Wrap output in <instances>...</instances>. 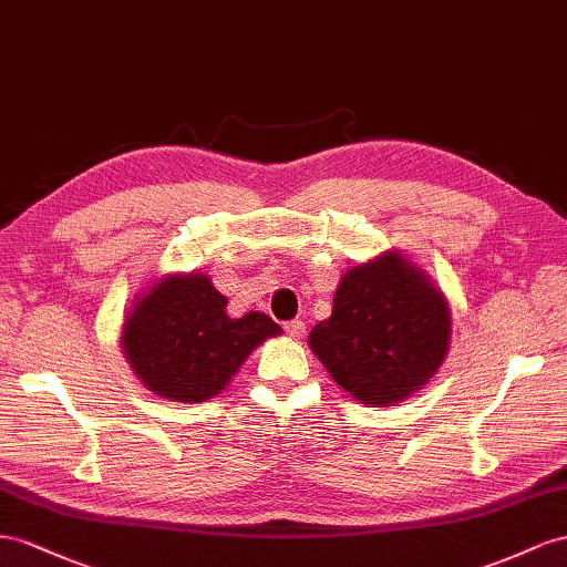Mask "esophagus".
<instances>
[{"mask_svg":"<svg viewBox=\"0 0 567 567\" xmlns=\"http://www.w3.org/2000/svg\"><path fill=\"white\" fill-rule=\"evenodd\" d=\"M285 332L295 339H301L306 334V322L303 320H289L285 322Z\"/></svg>","mask_w":567,"mask_h":567,"instance_id":"1","label":"esophagus"}]
</instances>
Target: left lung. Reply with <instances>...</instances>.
Returning <instances> with one entry per match:
<instances>
[{"instance_id":"obj_1","label":"left lung","mask_w":567,"mask_h":567,"mask_svg":"<svg viewBox=\"0 0 567 567\" xmlns=\"http://www.w3.org/2000/svg\"><path fill=\"white\" fill-rule=\"evenodd\" d=\"M451 311L427 275L396 251L344 272L332 316L309 347L355 401L390 406L423 390L446 359Z\"/></svg>"}]
</instances>
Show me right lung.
Returning <instances> with one entry per match:
<instances>
[{
	"mask_svg": "<svg viewBox=\"0 0 567 567\" xmlns=\"http://www.w3.org/2000/svg\"><path fill=\"white\" fill-rule=\"evenodd\" d=\"M206 275H166L125 316L121 349L140 382L161 399L197 403L225 390L247 355L282 330L261 311L225 313Z\"/></svg>",
	"mask_w": 567,
	"mask_h": 567,
	"instance_id": "obj_1",
	"label": "right lung"
}]
</instances>
